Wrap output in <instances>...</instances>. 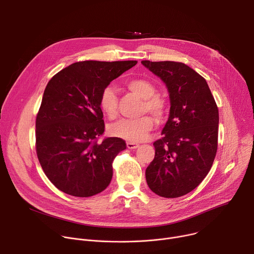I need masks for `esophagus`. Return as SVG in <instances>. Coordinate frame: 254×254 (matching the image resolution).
I'll list each match as a JSON object with an SVG mask.
<instances>
[{
    "instance_id": "esophagus-1",
    "label": "esophagus",
    "mask_w": 254,
    "mask_h": 254,
    "mask_svg": "<svg viewBox=\"0 0 254 254\" xmlns=\"http://www.w3.org/2000/svg\"><path fill=\"white\" fill-rule=\"evenodd\" d=\"M127 147L130 150H133V149H136L139 147V144L136 143V142H133V141H127Z\"/></svg>"
}]
</instances>
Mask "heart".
<instances>
[{
	"mask_svg": "<svg viewBox=\"0 0 254 254\" xmlns=\"http://www.w3.org/2000/svg\"><path fill=\"white\" fill-rule=\"evenodd\" d=\"M127 88L143 99L142 112H149L154 117L161 119L167 110V100L156 93L155 85L143 78H133L127 82ZM99 106L102 113L112 120L118 117V96L111 86L105 87L99 97ZM154 127V121L150 116H143L135 120H121L110 127L114 136L129 141H140L146 138Z\"/></svg>",
	"mask_w": 254,
	"mask_h": 254,
	"instance_id": "obj_1",
	"label": "heart"
}]
</instances>
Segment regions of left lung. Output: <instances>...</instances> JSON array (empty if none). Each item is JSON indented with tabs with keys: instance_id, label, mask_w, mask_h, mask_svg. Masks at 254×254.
Masks as SVG:
<instances>
[{
	"instance_id": "obj_1",
	"label": "left lung",
	"mask_w": 254,
	"mask_h": 254,
	"mask_svg": "<svg viewBox=\"0 0 254 254\" xmlns=\"http://www.w3.org/2000/svg\"><path fill=\"white\" fill-rule=\"evenodd\" d=\"M141 63L165 82L171 102L163 137L154 142L155 158L146 170V180L157 195L178 198L193 191L213 165L218 146V107L205 78L188 65Z\"/></svg>"
}]
</instances>
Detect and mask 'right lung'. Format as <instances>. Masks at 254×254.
I'll use <instances>...</instances> for the list:
<instances>
[{"mask_svg":"<svg viewBox=\"0 0 254 254\" xmlns=\"http://www.w3.org/2000/svg\"><path fill=\"white\" fill-rule=\"evenodd\" d=\"M137 61H80L48 82L36 118V153L51 183L75 197L102 192L113 162L126 150L121 137H105L99 106L102 90Z\"/></svg>","mask_w":254,"mask_h":254,"instance_id":"right-lung-1","label":"right lung"}]
</instances>
